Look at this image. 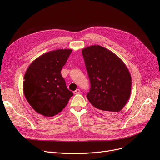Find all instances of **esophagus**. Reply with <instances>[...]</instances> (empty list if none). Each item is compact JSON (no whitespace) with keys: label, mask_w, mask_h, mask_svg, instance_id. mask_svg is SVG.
I'll list each match as a JSON object with an SVG mask.
<instances>
[{"label":"esophagus","mask_w":160,"mask_h":160,"mask_svg":"<svg viewBox=\"0 0 160 160\" xmlns=\"http://www.w3.org/2000/svg\"><path fill=\"white\" fill-rule=\"evenodd\" d=\"M80 93V90L79 89H76L74 91V94H78V93Z\"/></svg>","instance_id":"obj_1"}]
</instances>
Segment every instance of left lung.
<instances>
[{
	"label": "left lung",
	"instance_id": "obj_1",
	"mask_svg": "<svg viewBox=\"0 0 160 160\" xmlns=\"http://www.w3.org/2000/svg\"><path fill=\"white\" fill-rule=\"evenodd\" d=\"M91 88L87 95L90 103L105 115L120 112L130 96L132 79L120 58L100 45L82 50Z\"/></svg>",
	"mask_w": 160,
	"mask_h": 160
}]
</instances>
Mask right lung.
<instances>
[{
  "label": "right lung",
  "instance_id": "1",
  "mask_svg": "<svg viewBox=\"0 0 160 160\" xmlns=\"http://www.w3.org/2000/svg\"><path fill=\"white\" fill-rule=\"evenodd\" d=\"M71 52V49L52 50L28 66L24 77L23 93L37 113L53 117L63 110L72 96L61 74Z\"/></svg>",
  "mask_w": 160,
  "mask_h": 160
}]
</instances>
